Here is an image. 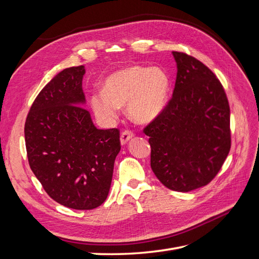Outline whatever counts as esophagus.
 I'll return each mask as SVG.
<instances>
[{"label":"esophagus","mask_w":259,"mask_h":259,"mask_svg":"<svg viewBox=\"0 0 259 259\" xmlns=\"http://www.w3.org/2000/svg\"><path fill=\"white\" fill-rule=\"evenodd\" d=\"M133 137H134V134H133V132H131V131H128V130L124 131V132L122 133V134H121V137H120L121 145L127 144Z\"/></svg>","instance_id":"1"}]
</instances>
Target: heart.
<instances>
[{
	"instance_id": "1",
	"label": "heart",
	"mask_w": 259,
	"mask_h": 259,
	"mask_svg": "<svg viewBox=\"0 0 259 259\" xmlns=\"http://www.w3.org/2000/svg\"><path fill=\"white\" fill-rule=\"evenodd\" d=\"M169 92V79L161 68L132 66L108 77L104 93L94 94L91 106L105 122L114 121L119 108L126 107L128 116L139 124H148L160 115Z\"/></svg>"
}]
</instances>
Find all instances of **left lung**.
Returning a JSON list of instances; mask_svg holds the SVG:
<instances>
[{
	"mask_svg": "<svg viewBox=\"0 0 259 259\" xmlns=\"http://www.w3.org/2000/svg\"><path fill=\"white\" fill-rule=\"evenodd\" d=\"M173 96L144 132L151 168L166 188L188 192L207 185L230 151V108L222 83L198 59L173 52Z\"/></svg>",
	"mask_w": 259,
	"mask_h": 259,
	"instance_id": "left-lung-1",
	"label": "left lung"
}]
</instances>
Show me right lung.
Returning a JSON list of instances; mask_svg holds the SVG:
<instances>
[{"label": "right lung", "mask_w": 259, "mask_h": 259, "mask_svg": "<svg viewBox=\"0 0 259 259\" xmlns=\"http://www.w3.org/2000/svg\"><path fill=\"white\" fill-rule=\"evenodd\" d=\"M84 66L62 70L40 92L28 113L29 165L50 197L73 209L103 204L110 190L120 132L99 130L84 108Z\"/></svg>", "instance_id": "1"}]
</instances>
